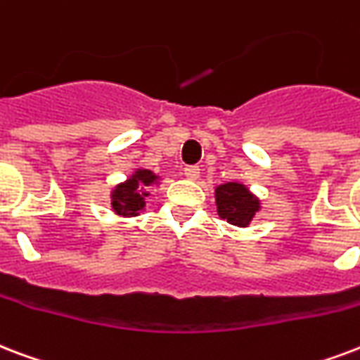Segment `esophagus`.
<instances>
[{
    "mask_svg": "<svg viewBox=\"0 0 360 360\" xmlns=\"http://www.w3.org/2000/svg\"><path fill=\"white\" fill-rule=\"evenodd\" d=\"M185 175L188 179H198L200 175V166H186Z\"/></svg>",
    "mask_w": 360,
    "mask_h": 360,
    "instance_id": "obj_1",
    "label": "esophagus"
}]
</instances>
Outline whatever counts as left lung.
Wrapping results in <instances>:
<instances>
[{
  "instance_id": "left-lung-1",
  "label": "left lung",
  "mask_w": 360,
  "mask_h": 360,
  "mask_svg": "<svg viewBox=\"0 0 360 360\" xmlns=\"http://www.w3.org/2000/svg\"><path fill=\"white\" fill-rule=\"evenodd\" d=\"M217 211L221 219L234 226H247L259 211V200L240 183L217 186Z\"/></svg>"
}]
</instances>
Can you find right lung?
I'll list each match as a JSON object with an SVG mask.
<instances>
[{
  "instance_id": "1",
  "label": "right lung",
  "mask_w": 360,
  "mask_h": 360,
  "mask_svg": "<svg viewBox=\"0 0 360 360\" xmlns=\"http://www.w3.org/2000/svg\"><path fill=\"white\" fill-rule=\"evenodd\" d=\"M156 181V175L149 169H137L130 179L119 185L113 192V210L119 215L134 217L137 211L143 210L145 205V186L153 185Z\"/></svg>"
}]
</instances>
